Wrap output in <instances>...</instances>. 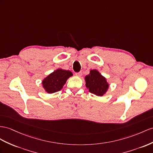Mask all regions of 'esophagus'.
I'll list each match as a JSON object with an SVG mask.
<instances>
[{
  "label": "esophagus",
  "mask_w": 153,
  "mask_h": 153,
  "mask_svg": "<svg viewBox=\"0 0 153 153\" xmlns=\"http://www.w3.org/2000/svg\"><path fill=\"white\" fill-rule=\"evenodd\" d=\"M76 76H78V77H81L82 76V72H76Z\"/></svg>",
  "instance_id": "34e87169"
}]
</instances>
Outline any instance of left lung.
<instances>
[{
  "label": "left lung",
  "mask_w": 153,
  "mask_h": 153,
  "mask_svg": "<svg viewBox=\"0 0 153 153\" xmlns=\"http://www.w3.org/2000/svg\"><path fill=\"white\" fill-rule=\"evenodd\" d=\"M86 87L90 92L98 96H102L107 91L108 84L105 77L96 70H92L85 77Z\"/></svg>",
  "instance_id": "left-lung-1"
}]
</instances>
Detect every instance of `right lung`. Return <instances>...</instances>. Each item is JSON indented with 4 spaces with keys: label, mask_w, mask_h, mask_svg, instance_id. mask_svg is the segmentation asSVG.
<instances>
[{
    "label": "right lung",
    "mask_w": 153,
    "mask_h": 153,
    "mask_svg": "<svg viewBox=\"0 0 153 153\" xmlns=\"http://www.w3.org/2000/svg\"><path fill=\"white\" fill-rule=\"evenodd\" d=\"M73 75L69 70L58 69L50 74L42 81L46 92L52 94L59 91L68 78Z\"/></svg>",
    "instance_id": "obj_1"
}]
</instances>
